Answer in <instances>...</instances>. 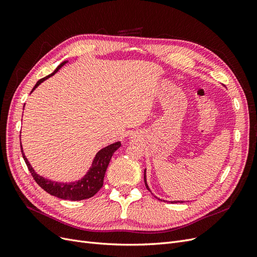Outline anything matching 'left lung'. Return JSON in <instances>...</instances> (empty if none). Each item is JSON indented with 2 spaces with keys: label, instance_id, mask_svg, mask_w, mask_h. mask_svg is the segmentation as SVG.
I'll use <instances>...</instances> for the list:
<instances>
[{
  "label": "left lung",
  "instance_id": "8db88e82",
  "mask_svg": "<svg viewBox=\"0 0 257 257\" xmlns=\"http://www.w3.org/2000/svg\"><path fill=\"white\" fill-rule=\"evenodd\" d=\"M144 180H145V184H146V188L150 191V189H149V185H148V183H147V177H146V169H145V174H144ZM151 192V191H150ZM170 203H183L182 200H174V201H170Z\"/></svg>",
  "mask_w": 257,
  "mask_h": 257
}]
</instances>
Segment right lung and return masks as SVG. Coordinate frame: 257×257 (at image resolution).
Returning a JSON list of instances; mask_svg holds the SVG:
<instances>
[{
    "instance_id": "right-lung-1",
    "label": "right lung",
    "mask_w": 257,
    "mask_h": 257,
    "mask_svg": "<svg viewBox=\"0 0 257 257\" xmlns=\"http://www.w3.org/2000/svg\"><path fill=\"white\" fill-rule=\"evenodd\" d=\"M66 62L67 61L62 62V63L56 69H54L53 73H51L50 75L46 76V77H44V78L38 80L31 92H33L43 81L48 79L49 77L56 74L59 69L66 63ZM120 147H121V143L116 142L114 144H111L109 146L103 148L102 150H99L96 153L94 160H93L92 165L87 172V174H85L80 179V180L74 181V182L51 181V180H49V179H46L40 175H37L35 173V170L33 169V167L31 166L28 159L26 158L25 153H23L22 146H21V152H22L23 160H25L31 175H32L36 183L40 185L43 190L49 193L50 195L56 196L61 199L82 200V199H87V198L94 196L95 194L99 191V189L102 188L106 169H107L108 165H109V162L111 160L112 154L116 150H118Z\"/></svg>"
}]
</instances>
